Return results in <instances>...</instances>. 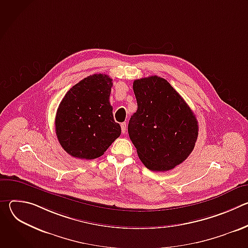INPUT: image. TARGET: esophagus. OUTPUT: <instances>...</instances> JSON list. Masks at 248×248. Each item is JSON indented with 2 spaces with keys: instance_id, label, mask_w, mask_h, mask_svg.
Returning a JSON list of instances; mask_svg holds the SVG:
<instances>
[{
  "instance_id": "34e87169",
  "label": "esophagus",
  "mask_w": 248,
  "mask_h": 248,
  "mask_svg": "<svg viewBox=\"0 0 248 248\" xmlns=\"http://www.w3.org/2000/svg\"><path fill=\"white\" fill-rule=\"evenodd\" d=\"M121 127H122V132L125 133V131H126V123H122Z\"/></svg>"
}]
</instances>
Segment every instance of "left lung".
<instances>
[{
	"mask_svg": "<svg viewBox=\"0 0 248 248\" xmlns=\"http://www.w3.org/2000/svg\"><path fill=\"white\" fill-rule=\"evenodd\" d=\"M133 92L137 111L127 130L141 162L154 171L182 164L192 152L198 136V123L189 106L157 76L134 80Z\"/></svg>",
	"mask_w": 248,
	"mask_h": 248,
	"instance_id": "obj_1",
	"label": "left lung"
}]
</instances>
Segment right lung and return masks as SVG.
Instances as JSON below:
<instances>
[{"label":"right lung","instance_id":"obj_1","mask_svg":"<svg viewBox=\"0 0 248 248\" xmlns=\"http://www.w3.org/2000/svg\"><path fill=\"white\" fill-rule=\"evenodd\" d=\"M112 78L93 75L70 88L56 114L55 126L63 150L78 159H96L121 135L110 104Z\"/></svg>","mask_w":248,"mask_h":248}]
</instances>
